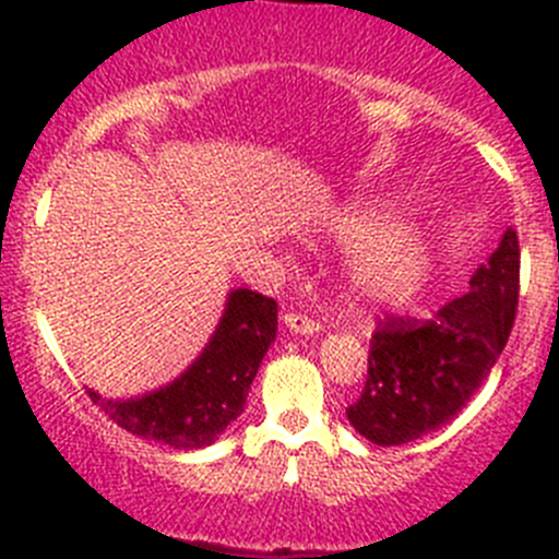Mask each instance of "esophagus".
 <instances>
[{
	"mask_svg": "<svg viewBox=\"0 0 559 559\" xmlns=\"http://www.w3.org/2000/svg\"><path fill=\"white\" fill-rule=\"evenodd\" d=\"M283 322H285V328L290 330V333H299V335L319 333V322H313L310 316L294 313V310H288V313L283 316Z\"/></svg>",
	"mask_w": 559,
	"mask_h": 559,
	"instance_id": "obj_1",
	"label": "esophagus"
}]
</instances>
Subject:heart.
<instances>
[{"label":"heart","instance_id":"1","mask_svg":"<svg viewBox=\"0 0 559 559\" xmlns=\"http://www.w3.org/2000/svg\"><path fill=\"white\" fill-rule=\"evenodd\" d=\"M374 212H347L333 224L344 246H364L349 265V299L360 310H394L414 302L428 280V246L414 229H386Z\"/></svg>","mask_w":559,"mask_h":559}]
</instances>
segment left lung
<instances>
[{"label":"left lung","instance_id":"8db88e82","mask_svg":"<svg viewBox=\"0 0 559 559\" xmlns=\"http://www.w3.org/2000/svg\"><path fill=\"white\" fill-rule=\"evenodd\" d=\"M521 249L512 229L471 280V290L431 319L380 322L369 341L364 392L347 408L349 426L383 448L406 445L462 412L515 324Z\"/></svg>","mask_w":559,"mask_h":559}]
</instances>
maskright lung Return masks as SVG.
<instances>
[{
	"label": "right lung",
	"instance_id": "1",
	"mask_svg": "<svg viewBox=\"0 0 559 559\" xmlns=\"http://www.w3.org/2000/svg\"><path fill=\"white\" fill-rule=\"evenodd\" d=\"M274 338V299L237 288L226 299L210 344L181 378L142 397L106 400L95 389H88V397L128 433L179 451L206 448L240 417L251 380Z\"/></svg>",
	"mask_w": 559,
	"mask_h": 559
}]
</instances>
